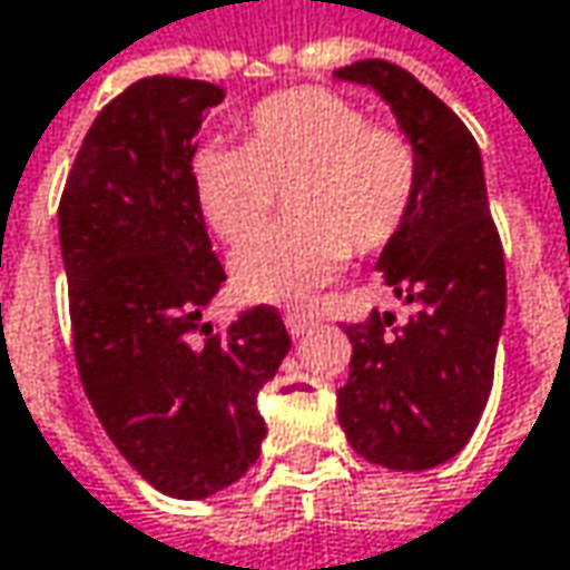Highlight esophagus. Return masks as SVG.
<instances>
[{
	"label": "esophagus",
	"instance_id": "obj_1",
	"mask_svg": "<svg viewBox=\"0 0 570 570\" xmlns=\"http://www.w3.org/2000/svg\"><path fill=\"white\" fill-rule=\"evenodd\" d=\"M285 327H288V334L292 337H305L307 331L314 327V317H307V314H285Z\"/></svg>",
	"mask_w": 570,
	"mask_h": 570
}]
</instances>
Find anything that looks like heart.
Here are the masks:
<instances>
[{
    "label": "heart",
    "instance_id": "1",
    "mask_svg": "<svg viewBox=\"0 0 570 570\" xmlns=\"http://www.w3.org/2000/svg\"><path fill=\"white\" fill-rule=\"evenodd\" d=\"M246 145L200 142L187 181L207 226L239 246L267 223L277 190H289L288 225L233 256V285L249 302H302L337 275L350 249L366 256L409 224L422 190L415 142L370 122L360 102L324 87L259 100L243 119Z\"/></svg>",
    "mask_w": 570,
    "mask_h": 570
}]
</instances>
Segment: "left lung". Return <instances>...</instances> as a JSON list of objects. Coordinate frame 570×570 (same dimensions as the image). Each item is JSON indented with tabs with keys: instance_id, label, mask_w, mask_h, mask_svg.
I'll return each mask as SVG.
<instances>
[{
	"instance_id": "obj_1",
	"label": "left lung",
	"mask_w": 570,
	"mask_h": 570,
	"mask_svg": "<svg viewBox=\"0 0 570 570\" xmlns=\"http://www.w3.org/2000/svg\"><path fill=\"white\" fill-rule=\"evenodd\" d=\"M337 77L373 87L422 155L412 217L376 263L415 314L392 324V314L373 311L346 324L353 356L337 415L350 448L370 464L438 468L483 415L507 317V263L480 148L458 112L399 63L370 58Z\"/></svg>"
}]
</instances>
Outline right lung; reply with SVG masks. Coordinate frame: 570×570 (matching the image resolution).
Returning <instances> with one entry per match:
<instances>
[{"label": "right lung", "mask_w": 570, "mask_h": 570, "mask_svg": "<svg viewBox=\"0 0 570 570\" xmlns=\"http://www.w3.org/2000/svg\"><path fill=\"white\" fill-rule=\"evenodd\" d=\"M217 102L224 90L207 80L126 87L83 136L58 207L83 392L119 454L175 500L214 497L256 464V399L292 350L268 305L220 334L204 321L226 272L187 158Z\"/></svg>", "instance_id": "right-lung-1"}]
</instances>
